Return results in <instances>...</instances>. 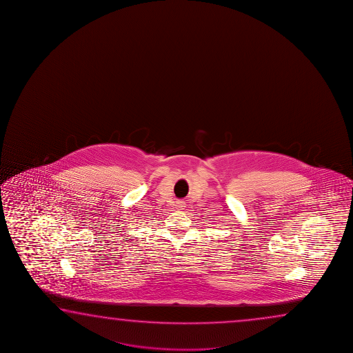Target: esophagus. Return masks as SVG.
<instances>
[{
  "mask_svg": "<svg viewBox=\"0 0 353 353\" xmlns=\"http://www.w3.org/2000/svg\"><path fill=\"white\" fill-rule=\"evenodd\" d=\"M176 206L180 208V209H183V208H185V203L184 201H176Z\"/></svg>",
  "mask_w": 353,
  "mask_h": 353,
  "instance_id": "1",
  "label": "esophagus"
}]
</instances>
